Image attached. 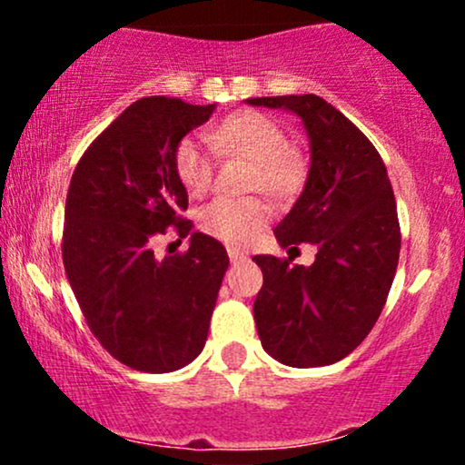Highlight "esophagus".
<instances>
[{"label":"esophagus","instance_id":"esophagus-1","mask_svg":"<svg viewBox=\"0 0 465 465\" xmlns=\"http://www.w3.org/2000/svg\"><path fill=\"white\" fill-rule=\"evenodd\" d=\"M229 260H232L233 264L244 262V260H247V253H242V251H238V249H229Z\"/></svg>","mask_w":465,"mask_h":465}]
</instances>
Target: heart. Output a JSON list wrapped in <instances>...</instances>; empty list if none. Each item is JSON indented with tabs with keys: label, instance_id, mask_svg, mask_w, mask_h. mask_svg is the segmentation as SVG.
<instances>
[{
	"label": "heart",
	"instance_id": "b5f03b06",
	"mask_svg": "<svg viewBox=\"0 0 465 465\" xmlns=\"http://www.w3.org/2000/svg\"><path fill=\"white\" fill-rule=\"evenodd\" d=\"M207 142L185 137L174 151V173L192 196H201L214 181L216 153L242 154L253 162L251 188H262L275 199H288L302 190L306 159L288 146L284 126L260 111H238L207 131ZM273 212L260 196H218L199 212L205 233L227 244H247L262 232Z\"/></svg>",
	"mask_w": 465,
	"mask_h": 465
}]
</instances>
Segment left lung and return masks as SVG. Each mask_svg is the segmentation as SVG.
Segmentation results:
<instances>
[{"mask_svg":"<svg viewBox=\"0 0 465 465\" xmlns=\"http://www.w3.org/2000/svg\"><path fill=\"white\" fill-rule=\"evenodd\" d=\"M302 120L311 168L300 199L275 227L282 247L311 242V266L255 255L264 284L253 317L266 354L288 367L345 359L381 317L400 258L391 181L373 143L314 94L249 98Z\"/></svg>","mask_w":465,"mask_h":465,"instance_id":"8db88e82","label":"left lung"}]
</instances>
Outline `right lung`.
Listing matches in <instances>:
<instances>
[{
	"instance_id": "1",
	"label": "right lung",
	"mask_w": 465,
	"mask_h": 465,
	"mask_svg": "<svg viewBox=\"0 0 465 465\" xmlns=\"http://www.w3.org/2000/svg\"><path fill=\"white\" fill-rule=\"evenodd\" d=\"M214 109L165 95L137 100L95 137L69 183V286L95 339L137 371L181 370L207 341L229 258L181 218L188 190L174 173V151ZM173 224L191 247L157 261L150 244Z\"/></svg>"
}]
</instances>
